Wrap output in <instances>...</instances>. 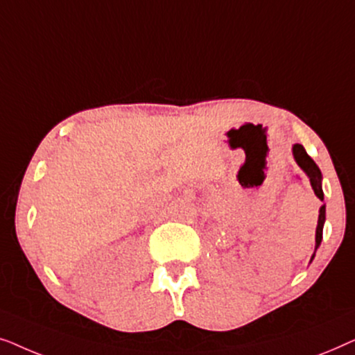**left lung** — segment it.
I'll use <instances>...</instances> for the list:
<instances>
[{"mask_svg": "<svg viewBox=\"0 0 355 355\" xmlns=\"http://www.w3.org/2000/svg\"><path fill=\"white\" fill-rule=\"evenodd\" d=\"M293 157L295 159V163L299 164V168L302 169L305 174H307L310 186H312L315 196H317L320 200L323 202V189H322L323 176H322V171H320V168L317 166V163H315L313 159L309 157L307 152H305V148L300 144L293 145ZM324 220H327V205L323 203L318 210V225H317V231H315V250H313L312 259H310V263H312V260L315 259V252H317L320 244H322Z\"/></svg>", "mask_w": 355, "mask_h": 355, "instance_id": "1", "label": "left lung"}]
</instances>
